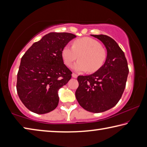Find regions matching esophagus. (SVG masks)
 Masks as SVG:
<instances>
[{
    "mask_svg": "<svg viewBox=\"0 0 147 147\" xmlns=\"http://www.w3.org/2000/svg\"><path fill=\"white\" fill-rule=\"evenodd\" d=\"M72 76H73V78H76L77 77H78V75H77V74H75V73H73V74H72Z\"/></svg>",
    "mask_w": 147,
    "mask_h": 147,
    "instance_id": "34e87169",
    "label": "esophagus"
}]
</instances>
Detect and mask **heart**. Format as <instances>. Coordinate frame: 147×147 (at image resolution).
I'll use <instances>...</instances> for the list:
<instances>
[{
  "label": "heart",
  "instance_id": "1",
  "mask_svg": "<svg viewBox=\"0 0 147 147\" xmlns=\"http://www.w3.org/2000/svg\"><path fill=\"white\" fill-rule=\"evenodd\" d=\"M61 56L64 63L69 67L78 57L79 60L73 66L74 71L94 73L103 65L107 54L98 41L86 37L74 41L73 47L66 45L62 50Z\"/></svg>",
  "mask_w": 147,
  "mask_h": 147
}]
</instances>
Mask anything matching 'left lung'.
Returning a JSON list of instances; mask_svg holds the SVG:
<instances>
[{"label":"left lung","instance_id":"obj_1","mask_svg":"<svg viewBox=\"0 0 147 147\" xmlns=\"http://www.w3.org/2000/svg\"><path fill=\"white\" fill-rule=\"evenodd\" d=\"M102 42L107 49L104 64L88 76H78L75 95L86 110L100 113L115 106L126 87L129 69L124 52L116 41L106 35H91Z\"/></svg>","mask_w":147,"mask_h":147}]
</instances>
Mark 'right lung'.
Returning a JSON list of instances; mask_svg holds the SVG:
<instances>
[{
	"label": "right lung",
	"mask_w": 147,
	"mask_h": 147,
	"mask_svg": "<svg viewBox=\"0 0 147 147\" xmlns=\"http://www.w3.org/2000/svg\"><path fill=\"white\" fill-rule=\"evenodd\" d=\"M76 37L66 32H51L32 45L22 57L17 91L32 112L47 113L58 106V90L67 84L72 74L63 63L62 50Z\"/></svg>",
	"instance_id": "1"
}]
</instances>
